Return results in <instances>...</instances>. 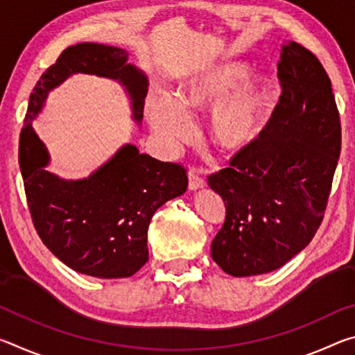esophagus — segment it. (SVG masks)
<instances>
[{"instance_id": "obj_1", "label": "esophagus", "mask_w": 355, "mask_h": 355, "mask_svg": "<svg viewBox=\"0 0 355 355\" xmlns=\"http://www.w3.org/2000/svg\"><path fill=\"white\" fill-rule=\"evenodd\" d=\"M188 178H189V189H199L205 186V178H203L196 169L189 171Z\"/></svg>"}]
</instances>
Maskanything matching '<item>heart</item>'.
<instances>
[{"instance_id": "heart-1", "label": "heart", "mask_w": 355, "mask_h": 355, "mask_svg": "<svg viewBox=\"0 0 355 355\" xmlns=\"http://www.w3.org/2000/svg\"><path fill=\"white\" fill-rule=\"evenodd\" d=\"M244 62L227 61L192 76L178 100L156 92L147 103L148 122L166 142L177 144L192 135L191 111H207L213 141L225 150H241L255 139L274 100V83L264 75L248 76Z\"/></svg>"}]
</instances>
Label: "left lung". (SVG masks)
I'll list each match as a JSON object with an SVG mask.
<instances>
[{
    "mask_svg": "<svg viewBox=\"0 0 355 355\" xmlns=\"http://www.w3.org/2000/svg\"><path fill=\"white\" fill-rule=\"evenodd\" d=\"M277 78L282 95L266 127L208 177L225 205L211 257L233 277L275 271L307 248L338 164L340 114L320 59L290 42Z\"/></svg>",
    "mask_w": 355,
    "mask_h": 355,
    "instance_id": "obj_1",
    "label": "left lung"
}]
</instances>
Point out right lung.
I'll use <instances>...</instances> for the list:
<instances>
[{
	"instance_id": "1",
	"label": "right lung",
	"mask_w": 355,
	"mask_h": 355,
	"mask_svg": "<svg viewBox=\"0 0 355 355\" xmlns=\"http://www.w3.org/2000/svg\"><path fill=\"white\" fill-rule=\"evenodd\" d=\"M127 58L122 48L89 42L65 48L35 84L20 131L19 163L35 232L64 264L98 279L131 277L148 261L150 220L188 188L186 169L128 144L89 178L67 182L45 171L48 152L31 120L51 89L73 73H91L122 83L141 122L147 78Z\"/></svg>"
}]
</instances>
